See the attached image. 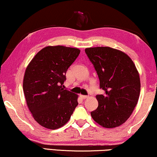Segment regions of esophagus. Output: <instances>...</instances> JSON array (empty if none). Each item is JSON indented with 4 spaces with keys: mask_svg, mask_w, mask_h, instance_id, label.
<instances>
[{
    "mask_svg": "<svg viewBox=\"0 0 157 157\" xmlns=\"http://www.w3.org/2000/svg\"><path fill=\"white\" fill-rule=\"evenodd\" d=\"M80 97L82 98V99H86V98H89V96H84V95H80Z\"/></svg>",
    "mask_w": 157,
    "mask_h": 157,
    "instance_id": "1",
    "label": "esophagus"
}]
</instances>
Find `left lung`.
Here are the masks:
<instances>
[{
    "label": "left lung",
    "mask_w": 157,
    "mask_h": 157,
    "mask_svg": "<svg viewBox=\"0 0 157 157\" xmlns=\"http://www.w3.org/2000/svg\"><path fill=\"white\" fill-rule=\"evenodd\" d=\"M105 91L96 95L98 106L91 112L93 119L103 127L114 128L132 114L140 94V78L134 62L121 51L110 47L85 49Z\"/></svg>",
    "instance_id": "left-lung-1"
}]
</instances>
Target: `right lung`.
Listing matches in <instances>:
<instances>
[{
	"instance_id": "obj_1",
	"label": "right lung",
	"mask_w": 157,
	"mask_h": 157,
	"mask_svg": "<svg viewBox=\"0 0 157 157\" xmlns=\"http://www.w3.org/2000/svg\"><path fill=\"white\" fill-rule=\"evenodd\" d=\"M79 53L78 48L47 46L27 66L23 83L25 100L34 119L45 128L63 126L78 106V96L64 89L63 83Z\"/></svg>"
}]
</instances>
